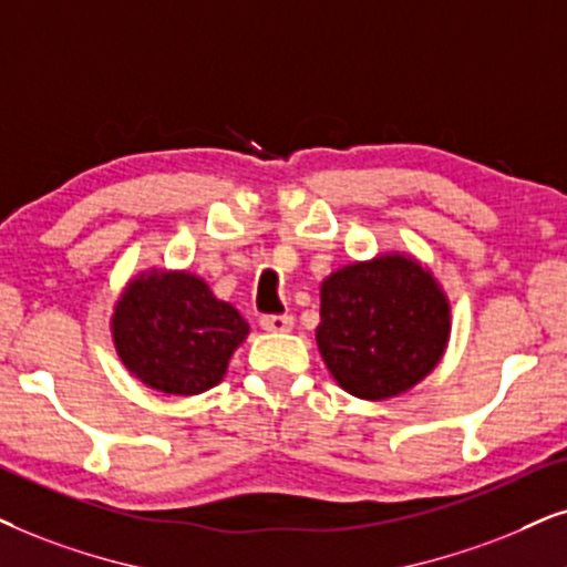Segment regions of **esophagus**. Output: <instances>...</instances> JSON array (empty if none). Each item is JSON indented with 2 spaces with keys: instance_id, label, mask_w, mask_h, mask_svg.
<instances>
[{
  "instance_id": "34e87169",
  "label": "esophagus",
  "mask_w": 567,
  "mask_h": 567,
  "mask_svg": "<svg viewBox=\"0 0 567 567\" xmlns=\"http://www.w3.org/2000/svg\"><path fill=\"white\" fill-rule=\"evenodd\" d=\"M261 329H267V332H290L292 317L290 313H279V317H261Z\"/></svg>"
}]
</instances>
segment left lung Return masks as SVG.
I'll use <instances>...</instances> for the list:
<instances>
[{"instance_id": "8db88e82", "label": "left lung", "mask_w": 567, "mask_h": 567, "mask_svg": "<svg viewBox=\"0 0 567 567\" xmlns=\"http://www.w3.org/2000/svg\"><path fill=\"white\" fill-rule=\"evenodd\" d=\"M317 346L350 395L386 400L432 374L450 340V300L413 256L379 254L321 282Z\"/></svg>"}]
</instances>
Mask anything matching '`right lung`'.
<instances>
[{
	"label": "right lung",
	"mask_w": 567,
	"mask_h": 567,
	"mask_svg": "<svg viewBox=\"0 0 567 567\" xmlns=\"http://www.w3.org/2000/svg\"><path fill=\"white\" fill-rule=\"evenodd\" d=\"M248 337L238 308L190 271H141L120 292L112 340L133 377L167 395H200L221 382Z\"/></svg>",
	"instance_id": "obj_1"
}]
</instances>
